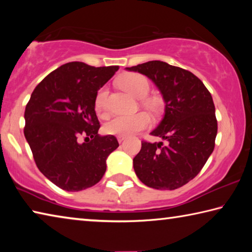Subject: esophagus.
Here are the masks:
<instances>
[{
  "instance_id": "obj_1",
  "label": "esophagus",
  "mask_w": 252,
  "mask_h": 252,
  "mask_svg": "<svg viewBox=\"0 0 252 252\" xmlns=\"http://www.w3.org/2000/svg\"><path fill=\"white\" fill-rule=\"evenodd\" d=\"M117 139H118L119 143H122V142L125 141V140L126 139V136H123V135H118V136H117Z\"/></svg>"
}]
</instances>
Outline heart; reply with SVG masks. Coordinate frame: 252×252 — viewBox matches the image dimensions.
I'll use <instances>...</instances> for the list:
<instances>
[{
	"label": "heart",
	"mask_w": 252,
	"mask_h": 252,
	"mask_svg": "<svg viewBox=\"0 0 252 252\" xmlns=\"http://www.w3.org/2000/svg\"><path fill=\"white\" fill-rule=\"evenodd\" d=\"M119 84L122 89L131 93L136 97H142L149 92L150 84L146 76L140 73H127L121 76L119 80ZM106 97H108V90L106 88H101L96 93L94 106L96 112L100 116H105L108 108H106ZM143 104L149 109L156 110L157 103L153 100H143ZM151 125V119L146 112H138L127 116H117L112 120H110L104 126V131L108 134L123 135L127 136L134 134L136 132L147 129Z\"/></svg>",
	"instance_id": "1"
}]
</instances>
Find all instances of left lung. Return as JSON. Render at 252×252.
Listing matches in <instances>:
<instances>
[{"label":"left lung","instance_id":"obj_1","mask_svg":"<svg viewBox=\"0 0 252 252\" xmlns=\"http://www.w3.org/2000/svg\"><path fill=\"white\" fill-rule=\"evenodd\" d=\"M153 81L165 102L164 117L151 135L167 141L141 142L133 168L140 181L157 190L178 189L197 176L215 149L218 123L202 81L162 61L126 67Z\"/></svg>","mask_w":252,"mask_h":252}]
</instances>
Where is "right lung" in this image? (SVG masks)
Segmentation results:
<instances>
[{
	"label": "right lung",
	"mask_w": 252,
	"mask_h": 252,
	"mask_svg": "<svg viewBox=\"0 0 252 252\" xmlns=\"http://www.w3.org/2000/svg\"><path fill=\"white\" fill-rule=\"evenodd\" d=\"M118 65L69 62L36 85L25 108L24 135L36 167L55 186L81 191L104 176L105 160L119 147L114 135L100 136L94 110L97 90ZM80 136L91 138L78 142Z\"/></svg>",
	"instance_id": "add662e5"
}]
</instances>
